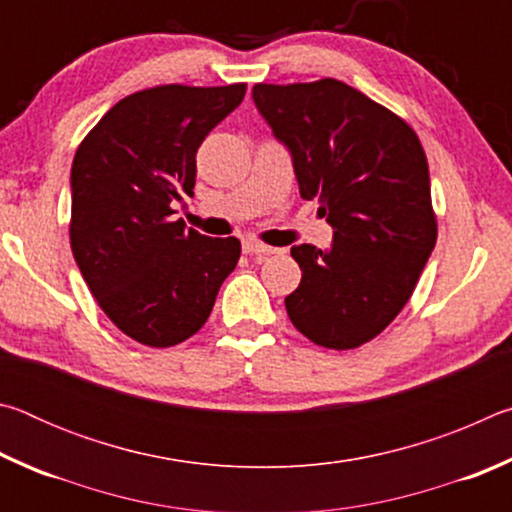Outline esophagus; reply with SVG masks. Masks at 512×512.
Returning <instances> with one entry per match:
<instances>
[{
	"label": "esophagus",
	"instance_id": "1",
	"mask_svg": "<svg viewBox=\"0 0 512 512\" xmlns=\"http://www.w3.org/2000/svg\"><path fill=\"white\" fill-rule=\"evenodd\" d=\"M244 253H246V255H257V257H259V255H273L275 248L259 244V241H255V239H246V241H244Z\"/></svg>",
	"mask_w": 512,
	"mask_h": 512
}]
</instances>
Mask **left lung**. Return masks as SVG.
Masks as SVG:
<instances>
[{
	"label": "left lung",
	"mask_w": 512,
	"mask_h": 512,
	"mask_svg": "<svg viewBox=\"0 0 512 512\" xmlns=\"http://www.w3.org/2000/svg\"><path fill=\"white\" fill-rule=\"evenodd\" d=\"M253 101L289 151L300 196L332 225L327 250L291 248L302 280L284 298L309 341L359 348L409 302L436 246L429 167L413 128L336 79L257 83Z\"/></svg>",
	"instance_id": "obj_1"
}]
</instances>
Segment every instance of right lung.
<instances>
[{
  "label": "right lung",
  "instance_id": "obj_1",
  "mask_svg": "<svg viewBox=\"0 0 512 512\" xmlns=\"http://www.w3.org/2000/svg\"><path fill=\"white\" fill-rule=\"evenodd\" d=\"M246 85H160L115 103L72 164V253L112 323L149 348L205 325L239 262V239L205 237L173 219L194 196L196 151L244 101Z\"/></svg>",
  "mask_w": 512,
  "mask_h": 512
}]
</instances>
